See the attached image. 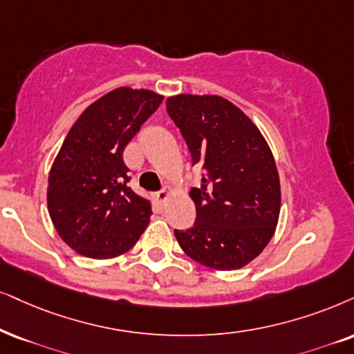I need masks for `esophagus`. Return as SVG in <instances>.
<instances>
[{
	"instance_id": "34e87169",
	"label": "esophagus",
	"mask_w": 354,
	"mask_h": 354,
	"mask_svg": "<svg viewBox=\"0 0 354 354\" xmlns=\"http://www.w3.org/2000/svg\"><path fill=\"white\" fill-rule=\"evenodd\" d=\"M171 194H173V189H171V187H169V186H165L162 191L156 192L155 198H156V201H158V203L165 204V203H167L168 198H169V196H171Z\"/></svg>"
}]
</instances>
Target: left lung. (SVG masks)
I'll use <instances>...</instances> for the list:
<instances>
[{"instance_id":"left-lung-1","label":"left lung","mask_w":354,"mask_h":354,"mask_svg":"<svg viewBox=\"0 0 354 354\" xmlns=\"http://www.w3.org/2000/svg\"><path fill=\"white\" fill-rule=\"evenodd\" d=\"M167 111L180 127L192 165L205 169L189 196L196 222L174 230L187 257L217 271L253 261L274 235L281 185L274 156L240 107L217 95H178Z\"/></svg>"}]
</instances>
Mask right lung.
<instances>
[{"label": "right lung", "instance_id": "right-lung-1", "mask_svg": "<svg viewBox=\"0 0 354 354\" xmlns=\"http://www.w3.org/2000/svg\"><path fill=\"white\" fill-rule=\"evenodd\" d=\"M162 101L150 89L115 88L66 133L48 173L47 207L60 239L83 257H119L149 225L151 204L127 186L122 153Z\"/></svg>", "mask_w": 354, "mask_h": 354}]
</instances>
